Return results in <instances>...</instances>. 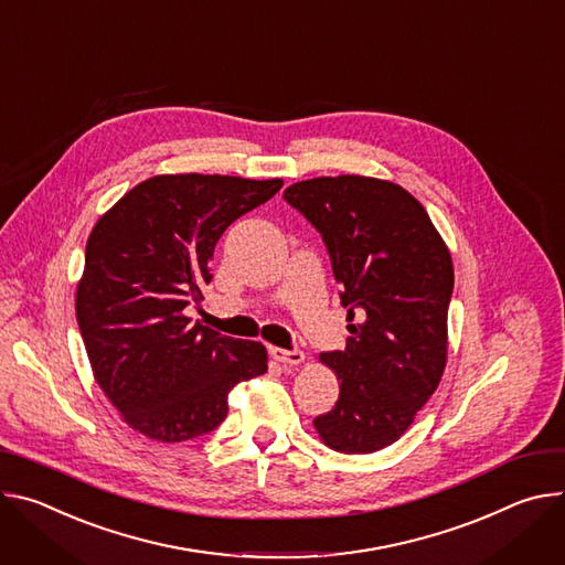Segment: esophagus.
<instances>
[{"mask_svg": "<svg viewBox=\"0 0 565 565\" xmlns=\"http://www.w3.org/2000/svg\"><path fill=\"white\" fill-rule=\"evenodd\" d=\"M269 352H271V356H274L278 363H282L285 367H289V365H298V363H302V361H305V352H302V350L271 348Z\"/></svg>", "mask_w": 565, "mask_h": 565, "instance_id": "34e87169", "label": "esophagus"}]
</instances>
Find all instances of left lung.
I'll list each match as a JSON object with an SVG mask.
<instances>
[{
	"label": "left lung",
	"mask_w": 565,
	"mask_h": 565,
	"mask_svg": "<svg viewBox=\"0 0 565 565\" xmlns=\"http://www.w3.org/2000/svg\"><path fill=\"white\" fill-rule=\"evenodd\" d=\"M285 200L323 235L350 321L345 350L319 356L341 393L315 428L334 451H380L443 380L451 254L424 206L386 179L317 177L291 183Z\"/></svg>",
	"instance_id": "8db88e82"
}]
</instances>
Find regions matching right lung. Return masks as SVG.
Instances as JSON below:
<instances>
[{
    "label": "right lung",
    "instance_id": "right-lung-1",
    "mask_svg": "<svg viewBox=\"0 0 565 565\" xmlns=\"http://www.w3.org/2000/svg\"><path fill=\"white\" fill-rule=\"evenodd\" d=\"M280 188L282 179L157 174L92 228L78 328L96 384L150 440L183 443L217 428L233 386L267 372L263 343L222 337L183 309L202 300L222 233Z\"/></svg>",
    "mask_w": 565,
    "mask_h": 565
}]
</instances>
